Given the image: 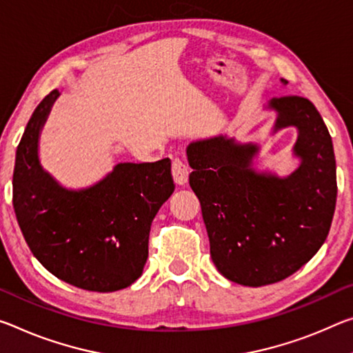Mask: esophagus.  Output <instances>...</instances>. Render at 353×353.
Masks as SVG:
<instances>
[{
  "mask_svg": "<svg viewBox=\"0 0 353 353\" xmlns=\"http://www.w3.org/2000/svg\"><path fill=\"white\" fill-rule=\"evenodd\" d=\"M171 171H172V179H174L177 185H185L188 182V168L181 159L172 160Z\"/></svg>",
  "mask_w": 353,
  "mask_h": 353,
  "instance_id": "1",
  "label": "esophagus"
}]
</instances>
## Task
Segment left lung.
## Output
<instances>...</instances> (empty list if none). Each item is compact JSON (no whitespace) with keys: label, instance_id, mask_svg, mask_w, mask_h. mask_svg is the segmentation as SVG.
<instances>
[{"label":"left lung","instance_id":"obj_1","mask_svg":"<svg viewBox=\"0 0 353 353\" xmlns=\"http://www.w3.org/2000/svg\"><path fill=\"white\" fill-rule=\"evenodd\" d=\"M270 106L278 111L275 130L299 128L294 150L301 165L286 179L251 170L254 144L215 137L187 148L212 261L223 276L251 288L305 265L325 242L336 207L333 143L316 106L301 96L275 97Z\"/></svg>","mask_w":353,"mask_h":353}]
</instances>
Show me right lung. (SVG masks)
<instances>
[{"mask_svg":"<svg viewBox=\"0 0 353 353\" xmlns=\"http://www.w3.org/2000/svg\"><path fill=\"white\" fill-rule=\"evenodd\" d=\"M56 97L54 89L42 99L17 148V221L31 253L56 278L92 292H114L141 276L150 225L174 192L171 160L119 163L81 192L59 187L37 159L39 130Z\"/></svg>","mask_w":353,"mask_h":353,"instance_id":"1","label":"right lung"}]
</instances>
